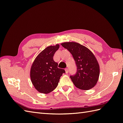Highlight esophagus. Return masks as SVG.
Segmentation results:
<instances>
[{
  "instance_id": "obj_1",
  "label": "esophagus",
  "mask_w": 123,
  "mask_h": 123,
  "mask_svg": "<svg viewBox=\"0 0 123 123\" xmlns=\"http://www.w3.org/2000/svg\"><path fill=\"white\" fill-rule=\"evenodd\" d=\"M65 71H66V74L68 73V72H69L68 69V68H66V69H65Z\"/></svg>"
}]
</instances>
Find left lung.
<instances>
[{
    "instance_id": "left-lung-1",
    "label": "left lung",
    "mask_w": 123,
    "mask_h": 123,
    "mask_svg": "<svg viewBox=\"0 0 123 123\" xmlns=\"http://www.w3.org/2000/svg\"><path fill=\"white\" fill-rule=\"evenodd\" d=\"M61 45L71 54L76 62L77 73L70 76L74 85L82 90L93 88L100 75L99 65L93 54L76 42H65Z\"/></svg>"
}]
</instances>
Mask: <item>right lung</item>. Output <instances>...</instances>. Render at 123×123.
Returning <instances> with one entry per match:
<instances>
[{
  "label": "right lung",
  "mask_w": 123,
  "mask_h": 123,
  "mask_svg": "<svg viewBox=\"0 0 123 123\" xmlns=\"http://www.w3.org/2000/svg\"><path fill=\"white\" fill-rule=\"evenodd\" d=\"M59 47V44L47 47L35 58L31 66L32 83L35 88L42 93L53 91L58 86L62 74L65 73L63 69L58 68V63L53 59Z\"/></svg>",
  "instance_id": "1"
}]
</instances>
